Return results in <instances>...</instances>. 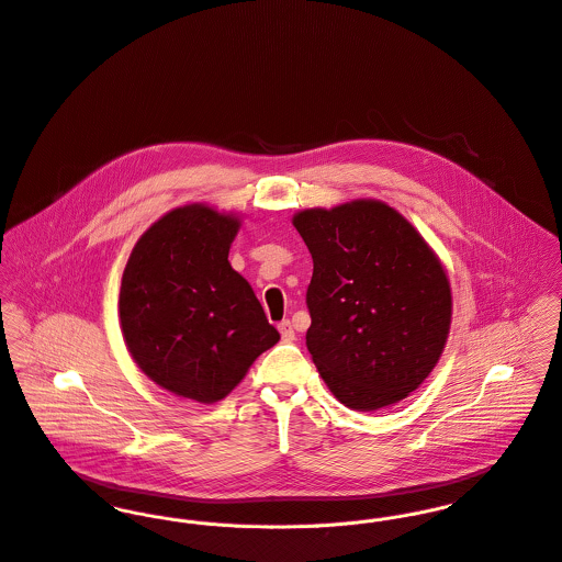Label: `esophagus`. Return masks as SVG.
<instances>
[{
  "mask_svg": "<svg viewBox=\"0 0 562 562\" xmlns=\"http://www.w3.org/2000/svg\"><path fill=\"white\" fill-rule=\"evenodd\" d=\"M279 333H281V337H283V341H292V339L296 337V333H294V324L290 321L279 322Z\"/></svg>",
  "mask_w": 562,
  "mask_h": 562,
  "instance_id": "34e87169",
  "label": "esophagus"
}]
</instances>
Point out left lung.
Returning <instances> with one entry per match:
<instances>
[{
	"label": "left lung",
	"instance_id": "left-lung-1",
	"mask_svg": "<svg viewBox=\"0 0 562 562\" xmlns=\"http://www.w3.org/2000/svg\"><path fill=\"white\" fill-rule=\"evenodd\" d=\"M292 223L314 259L307 348L326 387L355 411L406 398L448 339L452 292L441 261L383 201L303 210Z\"/></svg>",
	"mask_w": 562,
	"mask_h": 562
}]
</instances>
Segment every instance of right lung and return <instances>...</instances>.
Wrapping results in <instances>:
<instances>
[{
  "instance_id": "add662e5",
  "label": "right lung",
  "mask_w": 562,
  "mask_h": 562,
  "mask_svg": "<svg viewBox=\"0 0 562 562\" xmlns=\"http://www.w3.org/2000/svg\"><path fill=\"white\" fill-rule=\"evenodd\" d=\"M240 218L192 203L136 241L121 281V328L138 368L188 401H223L279 341L252 288L229 263Z\"/></svg>"
}]
</instances>
